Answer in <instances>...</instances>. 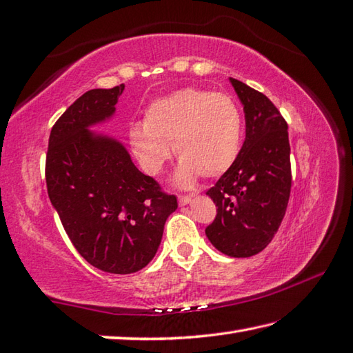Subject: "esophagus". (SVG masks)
<instances>
[{"instance_id": "34e87169", "label": "esophagus", "mask_w": 353, "mask_h": 353, "mask_svg": "<svg viewBox=\"0 0 353 353\" xmlns=\"http://www.w3.org/2000/svg\"><path fill=\"white\" fill-rule=\"evenodd\" d=\"M191 200H192V196H179V205L185 206V205H188Z\"/></svg>"}]
</instances>
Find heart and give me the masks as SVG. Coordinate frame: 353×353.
Returning a JSON list of instances; mask_svg holds the SVG:
<instances>
[{
  "label": "heart",
  "mask_w": 353,
  "mask_h": 353,
  "mask_svg": "<svg viewBox=\"0 0 353 353\" xmlns=\"http://www.w3.org/2000/svg\"><path fill=\"white\" fill-rule=\"evenodd\" d=\"M240 110L225 93L182 88L154 101L143 123L128 131L131 150L150 176H157L170 161L172 145L179 163L177 181L188 186L200 174L219 177L232 167L241 145Z\"/></svg>",
  "instance_id": "b5f03b06"
}]
</instances>
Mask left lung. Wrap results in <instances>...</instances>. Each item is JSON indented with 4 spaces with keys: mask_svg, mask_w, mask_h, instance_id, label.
I'll return each instance as SVG.
<instances>
[{
    "mask_svg": "<svg viewBox=\"0 0 353 353\" xmlns=\"http://www.w3.org/2000/svg\"><path fill=\"white\" fill-rule=\"evenodd\" d=\"M243 103L246 137L232 167L206 191L217 216L205 234L216 250L251 257L271 243L291 194L288 123L263 93L230 78Z\"/></svg>",
    "mask_w": 353,
    "mask_h": 353,
    "instance_id": "8db88e82",
    "label": "left lung"
}]
</instances>
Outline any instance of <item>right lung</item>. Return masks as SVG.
I'll return each instance as SVG.
<instances>
[{"label":"right lung","mask_w":353,"mask_h":353,"mask_svg":"<svg viewBox=\"0 0 353 353\" xmlns=\"http://www.w3.org/2000/svg\"><path fill=\"white\" fill-rule=\"evenodd\" d=\"M123 88H94L76 99L53 125L46 159L47 192L68 239L110 274L147 266L177 210V197L137 170L119 141L90 131L113 117Z\"/></svg>","instance_id":"obj_1"}]
</instances>
